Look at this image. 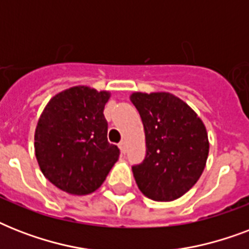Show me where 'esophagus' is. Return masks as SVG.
I'll list each match as a JSON object with an SVG mask.
<instances>
[{
  "mask_svg": "<svg viewBox=\"0 0 249 249\" xmlns=\"http://www.w3.org/2000/svg\"><path fill=\"white\" fill-rule=\"evenodd\" d=\"M119 147H120L121 152H123V154H125V152H126V142H125L124 140L121 141L120 143H119Z\"/></svg>",
  "mask_w": 249,
  "mask_h": 249,
  "instance_id": "34e87169",
  "label": "esophagus"
}]
</instances>
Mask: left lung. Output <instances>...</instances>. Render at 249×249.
Listing matches in <instances>:
<instances>
[{"label":"left lung","mask_w":249,"mask_h":249,"mask_svg":"<svg viewBox=\"0 0 249 249\" xmlns=\"http://www.w3.org/2000/svg\"><path fill=\"white\" fill-rule=\"evenodd\" d=\"M146 134V158L132 166L138 189L156 201L182 196L200 178L209 152L203 121L169 93H134Z\"/></svg>","instance_id":"obj_1"}]
</instances>
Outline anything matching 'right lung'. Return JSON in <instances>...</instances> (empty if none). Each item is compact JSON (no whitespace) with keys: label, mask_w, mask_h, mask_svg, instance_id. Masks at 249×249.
I'll list each match as a JSON object with an SVG mask.
<instances>
[{"label":"right lung","mask_w":249,"mask_h":249,"mask_svg":"<svg viewBox=\"0 0 249 249\" xmlns=\"http://www.w3.org/2000/svg\"><path fill=\"white\" fill-rule=\"evenodd\" d=\"M107 91L75 86L45 107L35 134L41 172L53 185L73 195L95 191L117 161L120 150L107 141L103 115Z\"/></svg>","instance_id":"right-lung-1"}]
</instances>
